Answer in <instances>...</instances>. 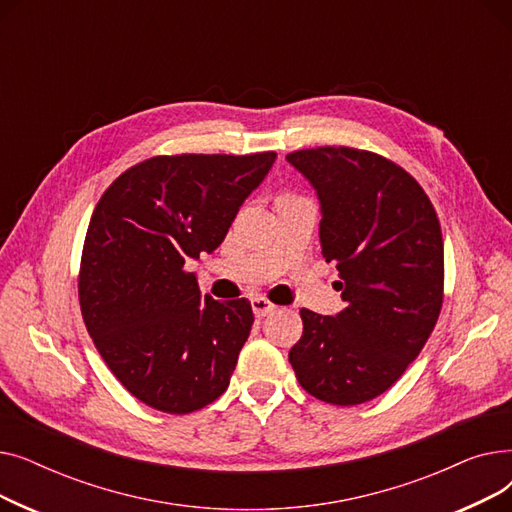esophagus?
<instances>
[{"instance_id": "obj_1", "label": "esophagus", "mask_w": 512, "mask_h": 512, "mask_svg": "<svg viewBox=\"0 0 512 512\" xmlns=\"http://www.w3.org/2000/svg\"><path fill=\"white\" fill-rule=\"evenodd\" d=\"M251 307H253L255 317H265V315H270V313H274L278 309L274 303H270L265 297H253L251 299Z\"/></svg>"}]
</instances>
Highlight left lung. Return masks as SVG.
Instances as JSON below:
<instances>
[{
	"label": "left lung",
	"mask_w": 512,
	"mask_h": 512,
	"mask_svg": "<svg viewBox=\"0 0 512 512\" xmlns=\"http://www.w3.org/2000/svg\"><path fill=\"white\" fill-rule=\"evenodd\" d=\"M315 188L321 255L340 272L346 309H301L303 336L288 361L299 384L332 405L384 394L432 334L444 290L436 209L394 161L351 147L286 155Z\"/></svg>",
	"instance_id": "8db88e82"
}]
</instances>
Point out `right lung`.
Wrapping results in <instances>:
<instances>
[{
	"label": "right lung",
	"mask_w": 512,
	"mask_h": 512,
	"mask_svg": "<svg viewBox=\"0 0 512 512\" xmlns=\"http://www.w3.org/2000/svg\"><path fill=\"white\" fill-rule=\"evenodd\" d=\"M274 161V151L151 157L118 176L93 211L80 311L107 367L157 411L193 413L230 384L251 303L203 297L184 263L222 245Z\"/></svg>",
	"instance_id": "right-lung-1"
}]
</instances>
